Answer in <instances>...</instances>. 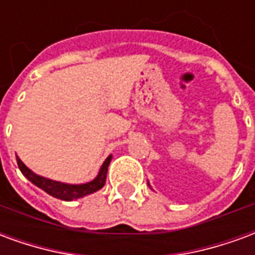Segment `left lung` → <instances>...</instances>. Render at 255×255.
Wrapping results in <instances>:
<instances>
[{
    "label": "left lung",
    "mask_w": 255,
    "mask_h": 255,
    "mask_svg": "<svg viewBox=\"0 0 255 255\" xmlns=\"http://www.w3.org/2000/svg\"><path fill=\"white\" fill-rule=\"evenodd\" d=\"M147 184H149V182H147ZM149 187H150V184H149ZM150 188H151V187H150Z\"/></svg>",
    "instance_id": "left-lung-1"
}]
</instances>
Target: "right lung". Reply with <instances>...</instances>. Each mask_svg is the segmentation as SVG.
Segmentation results:
<instances>
[{
	"mask_svg": "<svg viewBox=\"0 0 255 255\" xmlns=\"http://www.w3.org/2000/svg\"><path fill=\"white\" fill-rule=\"evenodd\" d=\"M17 160V165L21 173L24 175L32 184H35L36 187H39L45 192H47L49 195L57 198V199H63V201H73V199H79L83 198L89 194L98 191L101 188L105 186L106 182V173H108V166L112 161V154L104 161V164L101 165L98 175L89 183H83V184H69V183H61L57 180H52L47 179L41 175H36L31 171L30 168H27L24 165V162L20 160L19 157L16 155Z\"/></svg>",
	"mask_w": 255,
	"mask_h": 255,
	"instance_id": "obj_1",
	"label": "right lung"
}]
</instances>
